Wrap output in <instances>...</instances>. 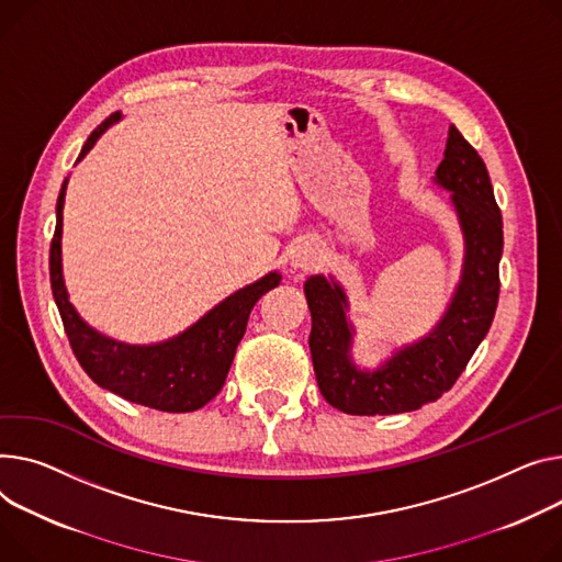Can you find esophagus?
Wrapping results in <instances>:
<instances>
[{
    "mask_svg": "<svg viewBox=\"0 0 562 562\" xmlns=\"http://www.w3.org/2000/svg\"><path fill=\"white\" fill-rule=\"evenodd\" d=\"M323 265V248L316 239H303L291 252V267L295 271H314Z\"/></svg>",
    "mask_w": 562,
    "mask_h": 562,
    "instance_id": "34e87169",
    "label": "esophagus"
}]
</instances>
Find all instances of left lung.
<instances>
[{"label":"left lung","mask_w":562,"mask_h":562,"mask_svg":"<svg viewBox=\"0 0 562 562\" xmlns=\"http://www.w3.org/2000/svg\"><path fill=\"white\" fill-rule=\"evenodd\" d=\"M434 182L452 192L465 259L450 307L420 341L400 348L378 370L357 368L350 357L355 327L346 316L344 286L325 276H312L305 282L316 382L323 397L344 414L391 416L436 402L454 386L493 325L504 248L502 212L488 169L457 126H450Z\"/></svg>","instance_id":"8db88e82"}]
</instances>
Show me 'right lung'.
Here are the masks:
<instances>
[{"label":"right lung","instance_id":"add662e5","mask_svg":"<svg viewBox=\"0 0 562 562\" xmlns=\"http://www.w3.org/2000/svg\"><path fill=\"white\" fill-rule=\"evenodd\" d=\"M122 120L120 112L101 122L81 148L79 160L94 146L108 126ZM77 160V162H79ZM67 178L56 203V231L49 248L52 293L58 305L63 327L81 368L101 389H108L128 402L151 406L167 414H187L205 406L226 384L235 350L246 331L250 310L267 291L282 280L278 271L235 291L226 301L212 307L201 321L187 327L169 341L151 346H131L108 339L92 329L69 303L63 282L60 237H63V203Z\"/></svg>","mask_w":562,"mask_h":562}]
</instances>
